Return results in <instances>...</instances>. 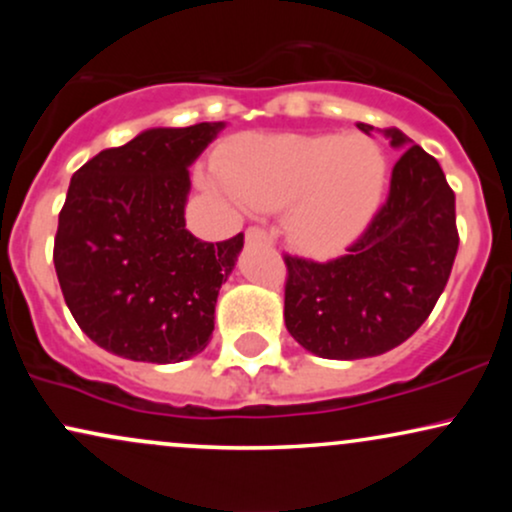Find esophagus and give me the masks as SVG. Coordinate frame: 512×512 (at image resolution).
Listing matches in <instances>:
<instances>
[{
    "label": "esophagus",
    "mask_w": 512,
    "mask_h": 512,
    "mask_svg": "<svg viewBox=\"0 0 512 512\" xmlns=\"http://www.w3.org/2000/svg\"><path fill=\"white\" fill-rule=\"evenodd\" d=\"M245 243H264V245H269V243H272V236H269V233L264 231V228H248V231H245Z\"/></svg>",
    "instance_id": "34e87169"
}]
</instances>
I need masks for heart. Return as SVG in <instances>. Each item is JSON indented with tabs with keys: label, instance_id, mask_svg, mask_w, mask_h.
<instances>
[{
	"label": "heart",
	"instance_id": "1",
	"mask_svg": "<svg viewBox=\"0 0 512 512\" xmlns=\"http://www.w3.org/2000/svg\"><path fill=\"white\" fill-rule=\"evenodd\" d=\"M252 211H286V231L313 257L342 255L378 214L383 149L361 134H255L216 158L209 180Z\"/></svg>",
	"mask_w": 512,
	"mask_h": 512
}]
</instances>
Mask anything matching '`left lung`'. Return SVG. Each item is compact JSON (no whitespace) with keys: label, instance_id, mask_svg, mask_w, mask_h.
Here are the masks:
<instances>
[{"label":"left lung","instance_id":"8db88e82","mask_svg":"<svg viewBox=\"0 0 512 512\" xmlns=\"http://www.w3.org/2000/svg\"><path fill=\"white\" fill-rule=\"evenodd\" d=\"M358 129L375 132L366 122ZM380 134L402 156L368 231L332 262L286 255V330L320 358L356 361L407 342L431 315L457 255L455 195L443 168L399 129Z\"/></svg>","mask_w":512,"mask_h":512}]
</instances>
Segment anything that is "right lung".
Here are the masks:
<instances>
[{
    "label": "right lung",
    "mask_w": 512,
    "mask_h": 512,
    "mask_svg": "<svg viewBox=\"0 0 512 512\" xmlns=\"http://www.w3.org/2000/svg\"><path fill=\"white\" fill-rule=\"evenodd\" d=\"M223 127L144 129L72 175L55 272L76 325L110 354L180 363L207 349L243 233L214 245L187 231V168Z\"/></svg>",
    "instance_id": "add662e5"
}]
</instances>
